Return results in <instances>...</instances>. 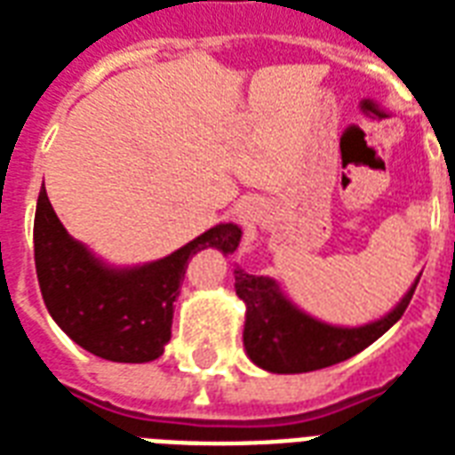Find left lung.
Returning <instances> with one entry per match:
<instances>
[{"mask_svg":"<svg viewBox=\"0 0 455 455\" xmlns=\"http://www.w3.org/2000/svg\"><path fill=\"white\" fill-rule=\"evenodd\" d=\"M418 283L419 278L412 283L401 305L381 321L360 329H338L321 323L290 305L271 278L235 268V290L247 305V321H244L247 355L261 370L275 374H302V371L323 370L338 362L350 360L401 319Z\"/></svg>","mask_w":455,"mask_h":455,"instance_id":"left-lung-1","label":"left lung"}]
</instances>
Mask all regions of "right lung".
<instances>
[{"label": "right lung", "mask_w": 455, "mask_h": 455, "mask_svg": "<svg viewBox=\"0 0 455 455\" xmlns=\"http://www.w3.org/2000/svg\"><path fill=\"white\" fill-rule=\"evenodd\" d=\"M240 237L237 225H215L160 261L115 271L71 240L43 189L33 223L37 283L47 312L84 350L110 362H150L172 336V305L191 256L206 247L235 251Z\"/></svg>", "instance_id": "obj_1"}]
</instances>
